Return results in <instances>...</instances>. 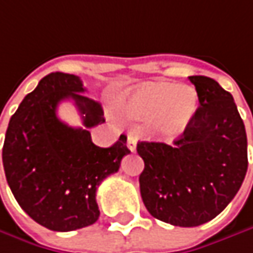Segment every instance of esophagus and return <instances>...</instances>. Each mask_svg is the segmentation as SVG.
<instances>
[{
    "mask_svg": "<svg viewBox=\"0 0 253 253\" xmlns=\"http://www.w3.org/2000/svg\"><path fill=\"white\" fill-rule=\"evenodd\" d=\"M127 148L134 152L136 150V136L134 134H128L127 136Z\"/></svg>",
    "mask_w": 253,
    "mask_h": 253,
    "instance_id": "esophagus-1",
    "label": "esophagus"
}]
</instances>
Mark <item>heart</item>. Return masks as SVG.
<instances>
[{"instance_id": "heart-1", "label": "heart", "mask_w": 253, "mask_h": 253, "mask_svg": "<svg viewBox=\"0 0 253 253\" xmlns=\"http://www.w3.org/2000/svg\"><path fill=\"white\" fill-rule=\"evenodd\" d=\"M198 94L193 86L155 84L145 86L125 101V113L136 120L159 117V127L167 134H178L193 120Z\"/></svg>"}]
</instances>
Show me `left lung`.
Listing matches in <instances>:
<instances>
[{"label":"left lung","mask_w":253,"mask_h":253,"mask_svg":"<svg viewBox=\"0 0 253 253\" xmlns=\"http://www.w3.org/2000/svg\"><path fill=\"white\" fill-rule=\"evenodd\" d=\"M200 107L172 145L139 142L145 162L142 200L158 220L194 227L220 214L238 194L248 171L245 125L230 92L218 82L190 77Z\"/></svg>","instance_id":"1"}]
</instances>
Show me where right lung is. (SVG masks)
I'll list each match as a JSON object with an SVG mask.
<instances>
[{
    "mask_svg": "<svg viewBox=\"0 0 253 253\" xmlns=\"http://www.w3.org/2000/svg\"><path fill=\"white\" fill-rule=\"evenodd\" d=\"M85 91L75 75H46L18 105L5 133L2 165L11 193L30 217L55 232L98 220L97 188L130 153L125 134L110 148L92 143L88 128L105 120L101 105L82 95ZM65 99L74 100L84 129L58 120L56 110Z\"/></svg>",
    "mask_w": 253,
    "mask_h": 253,
    "instance_id": "right-lung-1",
    "label": "right lung"
}]
</instances>
